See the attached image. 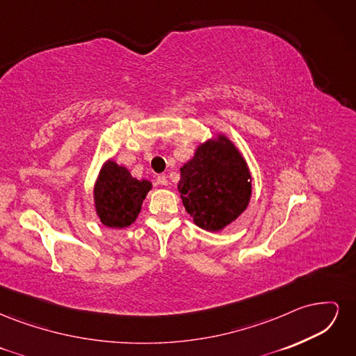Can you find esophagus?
<instances>
[{
  "label": "esophagus",
  "mask_w": 356,
  "mask_h": 356,
  "mask_svg": "<svg viewBox=\"0 0 356 356\" xmlns=\"http://www.w3.org/2000/svg\"><path fill=\"white\" fill-rule=\"evenodd\" d=\"M157 182H159L160 186H168V184H169V181H168L166 175H159V177H157Z\"/></svg>",
  "instance_id": "1"
}]
</instances>
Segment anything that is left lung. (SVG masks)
I'll use <instances>...</instances> for the list:
<instances>
[{
    "label": "left lung",
    "mask_w": 356,
    "mask_h": 356,
    "mask_svg": "<svg viewBox=\"0 0 356 356\" xmlns=\"http://www.w3.org/2000/svg\"><path fill=\"white\" fill-rule=\"evenodd\" d=\"M252 178L239 149L218 135L196 148L181 168L178 191L196 225L208 232L227 227L246 209Z\"/></svg>",
    "instance_id": "obj_1"
}]
</instances>
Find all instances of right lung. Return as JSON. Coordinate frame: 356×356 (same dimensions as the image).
I'll return each mask as SVG.
<instances>
[{
  "label": "right lung",
  "mask_w": 356,
  "mask_h": 356,
  "mask_svg": "<svg viewBox=\"0 0 356 356\" xmlns=\"http://www.w3.org/2000/svg\"><path fill=\"white\" fill-rule=\"evenodd\" d=\"M152 190L148 179H136L124 166L114 160L104 163L93 188L95 208L106 227L123 229L131 225L141 212L147 193Z\"/></svg>",
  "instance_id": "1"
}]
</instances>
